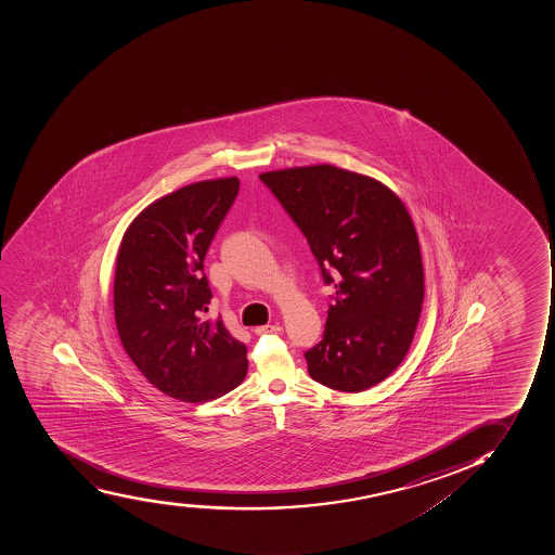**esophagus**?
<instances>
[{"instance_id": "obj_1", "label": "esophagus", "mask_w": 555, "mask_h": 555, "mask_svg": "<svg viewBox=\"0 0 555 555\" xmlns=\"http://www.w3.org/2000/svg\"><path fill=\"white\" fill-rule=\"evenodd\" d=\"M281 325L280 324H267L260 325V327H256V335H272V333H280Z\"/></svg>"}]
</instances>
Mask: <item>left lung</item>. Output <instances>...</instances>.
Listing matches in <instances>:
<instances>
[{
  "mask_svg": "<svg viewBox=\"0 0 555 555\" xmlns=\"http://www.w3.org/2000/svg\"><path fill=\"white\" fill-rule=\"evenodd\" d=\"M310 244L336 295L308 372L338 391L386 379L410 350L424 300L418 236L404 203L369 176L310 165L260 175Z\"/></svg>",
  "mask_w": 555,
  "mask_h": 555,
  "instance_id": "obj_1",
  "label": "left lung"
}]
</instances>
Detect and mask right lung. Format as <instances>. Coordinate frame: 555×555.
I'll return each instance as SVG.
<instances>
[{
  "label": "right lung",
  "mask_w": 555,
  "mask_h": 555,
  "mask_svg": "<svg viewBox=\"0 0 555 555\" xmlns=\"http://www.w3.org/2000/svg\"><path fill=\"white\" fill-rule=\"evenodd\" d=\"M238 178L199 181L151 203L120 242L114 281L117 333L145 379L169 397L206 402L235 390L247 349L222 320H205L203 261Z\"/></svg>",
  "instance_id": "1"
}]
</instances>
